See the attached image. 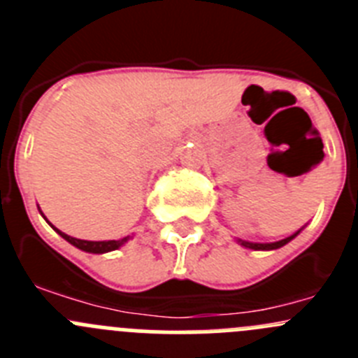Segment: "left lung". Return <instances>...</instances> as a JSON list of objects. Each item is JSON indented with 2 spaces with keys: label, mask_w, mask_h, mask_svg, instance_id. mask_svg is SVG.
I'll return each mask as SVG.
<instances>
[{
  "label": "left lung",
  "mask_w": 358,
  "mask_h": 358,
  "mask_svg": "<svg viewBox=\"0 0 358 358\" xmlns=\"http://www.w3.org/2000/svg\"><path fill=\"white\" fill-rule=\"evenodd\" d=\"M303 229H305V226H303L301 229H297L296 233H292L290 236H287V238L278 240V242L262 243V242H249V240L236 238V243H238V245H242V248H245V249H252V251H274V249H280V248H283V245H287V243H289L290 240L296 238V236L299 235Z\"/></svg>",
  "instance_id": "obj_1"
}]
</instances>
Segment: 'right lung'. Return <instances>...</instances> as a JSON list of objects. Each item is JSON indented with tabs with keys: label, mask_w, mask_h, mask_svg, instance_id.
Masks as SVG:
<instances>
[{
	"label": "right lung",
	"mask_w": 358,
	"mask_h": 358,
	"mask_svg": "<svg viewBox=\"0 0 358 358\" xmlns=\"http://www.w3.org/2000/svg\"><path fill=\"white\" fill-rule=\"evenodd\" d=\"M37 208H39V206H37ZM39 213L44 217V213L41 211V208H39ZM44 220H46V222H48L50 226H52L53 229H55L57 233H59V235H61L62 238L66 240V242H69L71 245H75L77 249H80V251L93 252V255H103V252L116 251V249H120L122 245H125V243H127L129 240L134 236V235H127V236H123V238H118V240H98V242H96V240H80V238H75V236L66 235V233H62L61 229H57V227L53 226V224L50 222L46 217H44Z\"/></svg>",
	"instance_id": "add662e5"
}]
</instances>
